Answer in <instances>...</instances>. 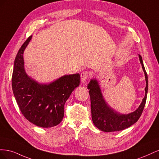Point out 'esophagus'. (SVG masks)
<instances>
[{"instance_id": "obj_1", "label": "esophagus", "mask_w": 159, "mask_h": 159, "mask_svg": "<svg viewBox=\"0 0 159 159\" xmlns=\"http://www.w3.org/2000/svg\"><path fill=\"white\" fill-rule=\"evenodd\" d=\"M89 75H90L89 72L88 71H85L81 72V82L85 83L86 80H87L89 78Z\"/></svg>"}]
</instances>
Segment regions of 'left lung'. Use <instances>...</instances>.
Listing matches in <instances>:
<instances>
[{"label":"left lung","mask_w":159,"mask_h":159,"mask_svg":"<svg viewBox=\"0 0 159 159\" xmlns=\"http://www.w3.org/2000/svg\"><path fill=\"white\" fill-rule=\"evenodd\" d=\"M139 60L145 73L146 80L145 96L139 108L134 112L127 115L119 114L115 111L105 103L99 85L96 80H91L88 85L91 100V109L92 121L95 126L105 132L119 131L127 129L135 123L140 118L145 107L148 91V77L144 67L142 57L139 54Z\"/></svg>","instance_id":"left-lung-1"}]
</instances>
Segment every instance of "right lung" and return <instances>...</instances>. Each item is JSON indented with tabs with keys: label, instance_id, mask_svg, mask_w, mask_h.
<instances>
[{
	"label": "right lung",
	"instance_id": "1",
	"mask_svg": "<svg viewBox=\"0 0 159 159\" xmlns=\"http://www.w3.org/2000/svg\"><path fill=\"white\" fill-rule=\"evenodd\" d=\"M32 36L24 42L14 60L12 87L21 113L30 123L40 127H52L61 123L64 104L74 89L80 85L79 74L61 77L50 84H39L26 74L24 51Z\"/></svg>",
	"mask_w": 159,
	"mask_h": 159
}]
</instances>
